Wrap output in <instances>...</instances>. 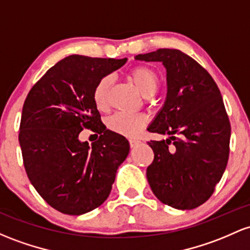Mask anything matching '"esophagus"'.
I'll return each instance as SVG.
<instances>
[{
	"label": "esophagus",
	"instance_id": "obj_1",
	"mask_svg": "<svg viewBox=\"0 0 250 250\" xmlns=\"http://www.w3.org/2000/svg\"><path fill=\"white\" fill-rule=\"evenodd\" d=\"M139 144H140L139 140H134V139H130V140H129V145H130V147H131V148L136 147V146H138Z\"/></svg>",
	"mask_w": 250,
	"mask_h": 250
}]
</instances>
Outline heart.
Returning a JSON list of instances; mask_svg holds the SVG:
<instances>
[{
    "label": "heart",
    "mask_w": 250,
    "mask_h": 250,
    "mask_svg": "<svg viewBox=\"0 0 250 250\" xmlns=\"http://www.w3.org/2000/svg\"><path fill=\"white\" fill-rule=\"evenodd\" d=\"M129 78L145 97L154 96L160 87V77L150 67L136 66L131 68L129 71ZM111 84V76H104L95 85L92 91V101L98 110L104 111L109 108ZM146 123L147 119L144 115L116 112L106 120V127L109 128V130L122 136L135 138L141 133Z\"/></svg>",
    "instance_id": "b5f03b06"
}]
</instances>
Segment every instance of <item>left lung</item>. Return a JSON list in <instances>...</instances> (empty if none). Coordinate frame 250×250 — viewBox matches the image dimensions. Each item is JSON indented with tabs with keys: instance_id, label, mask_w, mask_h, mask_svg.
Returning <instances> with one entry per match:
<instances>
[{
	"instance_id": "obj_1",
	"label": "left lung",
	"mask_w": 250,
	"mask_h": 250,
	"mask_svg": "<svg viewBox=\"0 0 250 250\" xmlns=\"http://www.w3.org/2000/svg\"><path fill=\"white\" fill-rule=\"evenodd\" d=\"M136 59L161 62L167 70L165 105L148 130L171 138L148 142L154 153L148 183L164 204L194 209L213 193L229 159L231 127L221 91L210 73L179 49L159 48Z\"/></svg>"
}]
</instances>
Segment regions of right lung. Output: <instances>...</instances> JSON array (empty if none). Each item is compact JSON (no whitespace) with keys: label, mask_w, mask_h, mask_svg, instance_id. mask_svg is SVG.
Segmentation results:
<instances>
[{"label":"right lung","mask_w":250,"mask_h":250,"mask_svg":"<svg viewBox=\"0 0 250 250\" xmlns=\"http://www.w3.org/2000/svg\"><path fill=\"white\" fill-rule=\"evenodd\" d=\"M125 62L66 57L27 95L19 131L23 166L38 193L60 212L78 216L102 205L129 153V142L106 129L92 101L97 82ZM83 129L100 134L91 146L79 141Z\"/></svg>","instance_id":"1"}]
</instances>
